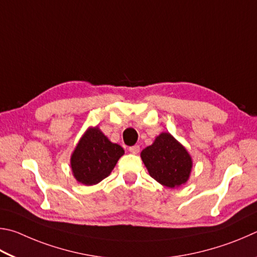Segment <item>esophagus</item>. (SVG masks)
<instances>
[{
	"label": "esophagus",
	"instance_id": "34e87169",
	"mask_svg": "<svg viewBox=\"0 0 257 257\" xmlns=\"http://www.w3.org/2000/svg\"><path fill=\"white\" fill-rule=\"evenodd\" d=\"M130 152H132L133 155H138L139 152H140V147L139 146H133V147H130Z\"/></svg>",
	"mask_w": 257,
	"mask_h": 257
}]
</instances>
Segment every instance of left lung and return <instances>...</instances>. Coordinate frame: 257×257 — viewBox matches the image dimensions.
<instances>
[{"mask_svg": "<svg viewBox=\"0 0 257 257\" xmlns=\"http://www.w3.org/2000/svg\"><path fill=\"white\" fill-rule=\"evenodd\" d=\"M150 176L169 188L179 187L190 178L193 161L185 147L170 133H161L141 152Z\"/></svg>", "mask_w": 257, "mask_h": 257, "instance_id": "obj_1", "label": "left lung"}]
</instances>
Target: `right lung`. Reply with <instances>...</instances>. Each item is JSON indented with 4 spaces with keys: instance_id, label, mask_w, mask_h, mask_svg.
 <instances>
[{
    "instance_id": "add662e5",
    "label": "right lung",
    "mask_w": 257,
    "mask_h": 257,
    "mask_svg": "<svg viewBox=\"0 0 257 257\" xmlns=\"http://www.w3.org/2000/svg\"><path fill=\"white\" fill-rule=\"evenodd\" d=\"M123 155V148L108 140L98 126L89 127L71 156L72 173L79 183L94 185L108 177Z\"/></svg>"
}]
</instances>
